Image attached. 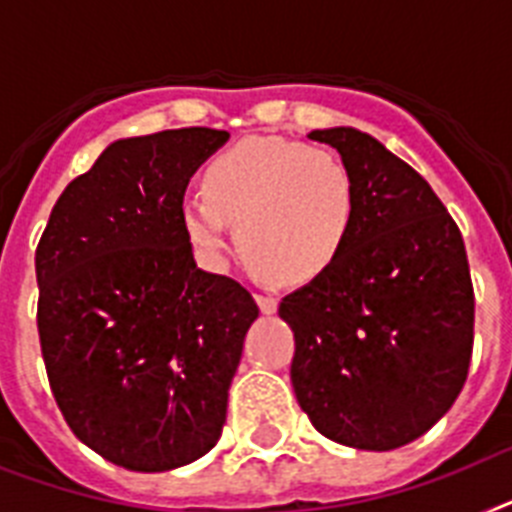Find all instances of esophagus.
Here are the masks:
<instances>
[{"mask_svg":"<svg viewBox=\"0 0 512 512\" xmlns=\"http://www.w3.org/2000/svg\"><path fill=\"white\" fill-rule=\"evenodd\" d=\"M256 303L264 314H274L277 311V298L274 295H266V293H256Z\"/></svg>","mask_w":512,"mask_h":512,"instance_id":"1","label":"esophagus"}]
</instances>
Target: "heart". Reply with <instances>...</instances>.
Returning a JSON list of instances; mask_svg holds the SVG:
<instances>
[{
	"label": "heart",
	"mask_w": 512,
	"mask_h": 512,
	"mask_svg": "<svg viewBox=\"0 0 512 512\" xmlns=\"http://www.w3.org/2000/svg\"><path fill=\"white\" fill-rule=\"evenodd\" d=\"M201 196L180 222L198 253L217 259L227 222L248 261L280 282H308L340 259L356 225V183L327 149L287 138H248L204 167Z\"/></svg>",
	"instance_id": "1"
}]
</instances>
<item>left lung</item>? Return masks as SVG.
I'll return each mask as SVG.
<instances>
[{
  "label": "left lung",
  "instance_id": "obj_1",
  "mask_svg": "<svg viewBox=\"0 0 512 512\" xmlns=\"http://www.w3.org/2000/svg\"><path fill=\"white\" fill-rule=\"evenodd\" d=\"M308 138L340 151L358 209L340 259L282 298L295 332L290 379L316 432L384 453L429 432L466 384V246L432 185L377 138L356 128Z\"/></svg>",
  "mask_w": 512,
  "mask_h": 512
}]
</instances>
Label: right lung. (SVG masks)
<instances>
[{
	"label": "right lung",
	"instance_id": "add662e5",
	"mask_svg": "<svg viewBox=\"0 0 512 512\" xmlns=\"http://www.w3.org/2000/svg\"><path fill=\"white\" fill-rule=\"evenodd\" d=\"M227 130L114 141L62 190L36 248L38 340L75 437L128 471H170L217 445L259 306L201 272L185 185Z\"/></svg>",
	"mask_w": 512,
	"mask_h": 512
}]
</instances>
